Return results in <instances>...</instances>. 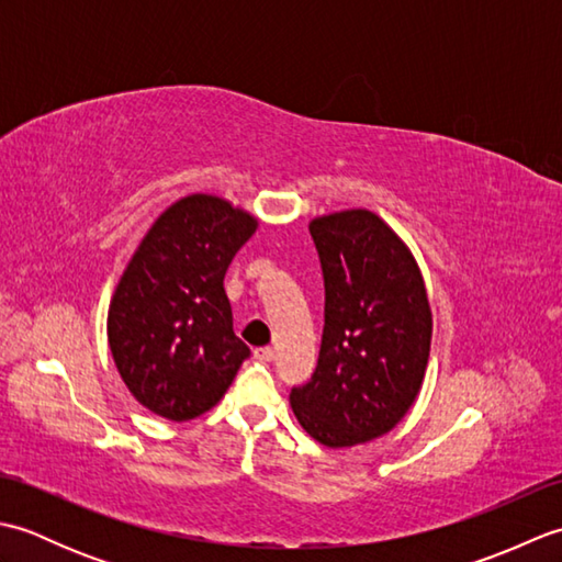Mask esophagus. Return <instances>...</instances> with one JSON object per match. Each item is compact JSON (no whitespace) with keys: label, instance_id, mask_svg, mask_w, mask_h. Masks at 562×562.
I'll return each mask as SVG.
<instances>
[{"label":"esophagus","instance_id":"1","mask_svg":"<svg viewBox=\"0 0 562 562\" xmlns=\"http://www.w3.org/2000/svg\"><path fill=\"white\" fill-rule=\"evenodd\" d=\"M254 357L260 362H272L274 360V350L272 348H256Z\"/></svg>","mask_w":562,"mask_h":562}]
</instances>
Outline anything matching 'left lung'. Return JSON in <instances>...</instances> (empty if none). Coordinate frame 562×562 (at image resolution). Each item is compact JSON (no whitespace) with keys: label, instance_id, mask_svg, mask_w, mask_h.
<instances>
[{"label":"left lung","instance_id":"left-lung-1","mask_svg":"<svg viewBox=\"0 0 562 562\" xmlns=\"http://www.w3.org/2000/svg\"><path fill=\"white\" fill-rule=\"evenodd\" d=\"M308 232L324 268L326 326L316 372L290 403L318 445H367L391 432L423 389L432 342L425 280L403 238L364 207L321 214Z\"/></svg>","mask_w":562,"mask_h":562}]
</instances>
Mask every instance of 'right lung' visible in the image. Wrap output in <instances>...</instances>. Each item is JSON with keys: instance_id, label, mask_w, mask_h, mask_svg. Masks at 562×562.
I'll return each instance as SVG.
<instances>
[{"instance_id": "add662e5", "label": "right lung", "mask_w": 562, "mask_h": 562, "mask_svg": "<svg viewBox=\"0 0 562 562\" xmlns=\"http://www.w3.org/2000/svg\"><path fill=\"white\" fill-rule=\"evenodd\" d=\"M256 229V214L193 193L154 220L125 266L105 328L127 391L154 415L207 413L250 355L234 336L224 274Z\"/></svg>"}]
</instances>
